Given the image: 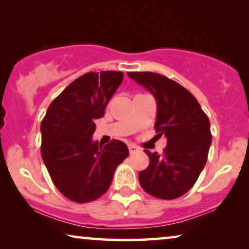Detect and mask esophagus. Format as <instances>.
<instances>
[{
	"instance_id": "34e87169",
	"label": "esophagus",
	"mask_w": 249,
	"mask_h": 249,
	"mask_svg": "<svg viewBox=\"0 0 249 249\" xmlns=\"http://www.w3.org/2000/svg\"><path fill=\"white\" fill-rule=\"evenodd\" d=\"M140 150V148L139 146H136L135 144H128V151H129V153H131V155H133V153H135V152H138Z\"/></svg>"
}]
</instances>
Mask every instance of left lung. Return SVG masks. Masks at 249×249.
<instances>
[{"label": "left lung", "instance_id": "left-lung-1", "mask_svg": "<svg viewBox=\"0 0 249 249\" xmlns=\"http://www.w3.org/2000/svg\"><path fill=\"white\" fill-rule=\"evenodd\" d=\"M129 78L155 96L158 105L155 128L167 138L163 155L144 150L150 159L139 180L157 198L180 197L193 187L204 168L211 145L210 121L187 89L153 72H127Z\"/></svg>", "mask_w": 249, "mask_h": 249}]
</instances>
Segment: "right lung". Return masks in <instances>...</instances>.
<instances>
[{
  "mask_svg": "<svg viewBox=\"0 0 249 249\" xmlns=\"http://www.w3.org/2000/svg\"><path fill=\"white\" fill-rule=\"evenodd\" d=\"M123 72H89L58 94L41 121V158L56 188L76 203H88L109 188L115 170L128 157L124 142L92 141L94 121L123 81Z\"/></svg>",
  "mask_w": 249,
  "mask_h": 249,
  "instance_id": "obj_1",
  "label": "right lung"
}]
</instances>
